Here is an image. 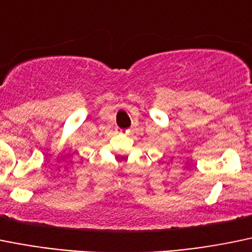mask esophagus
Segmentation results:
<instances>
[{
  "label": "esophagus",
  "instance_id": "1",
  "mask_svg": "<svg viewBox=\"0 0 252 252\" xmlns=\"http://www.w3.org/2000/svg\"><path fill=\"white\" fill-rule=\"evenodd\" d=\"M117 133H118V134H128V130H126V129L118 128V129H117Z\"/></svg>",
  "mask_w": 252,
  "mask_h": 252
}]
</instances>
